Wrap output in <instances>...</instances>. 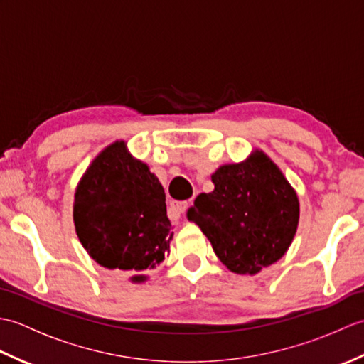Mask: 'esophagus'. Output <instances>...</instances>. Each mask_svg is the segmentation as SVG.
I'll return each mask as SVG.
<instances>
[{
  "label": "esophagus",
  "instance_id": "34e87169",
  "mask_svg": "<svg viewBox=\"0 0 364 364\" xmlns=\"http://www.w3.org/2000/svg\"><path fill=\"white\" fill-rule=\"evenodd\" d=\"M189 203L188 202H173L168 208V218L170 219H178L181 214L186 213Z\"/></svg>",
  "mask_w": 364,
  "mask_h": 364
}]
</instances>
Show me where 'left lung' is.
Wrapping results in <instances>:
<instances>
[{
  "label": "left lung",
  "mask_w": 364,
  "mask_h": 364,
  "mask_svg": "<svg viewBox=\"0 0 364 364\" xmlns=\"http://www.w3.org/2000/svg\"><path fill=\"white\" fill-rule=\"evenodd\" d=\"M214 191L197 196L188 219L210 239L235 274H258L280 259L296 235L299 198L272 161L255 151L241 164L222 166Z\"/></svg>",
  "instance_id": "1"
}]
</instances>
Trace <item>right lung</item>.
Segmentation results:
<instances>
[{
	"instance_id": "1",
	"label": "right lung",
	"mask_w": 364,
	"mask_h": 364,
	"mask_svg": "<svg viewBox=\"0 0 364 364\" xmlns=\"http://www.w3.org/2000/svg\"><path fill=\"white\" fill-rule=\"evenodd\" d=\"M73 220L84 249L100 266L142 275L162 262L172 241L164 188L144 162L131 158L125 142L98 154L78 184Z\"/></svg>"
}]
</instances>
